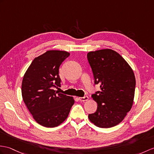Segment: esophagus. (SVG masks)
I'll return each mask as SVG.
<instances>
[{
	"label": "esophagus",
	"mask_w": 154,
	"mask_h": 154,
	"mask_svg": "<svg viewBox=\"0 0 154 154\" xmlns=\"http://www.w3.org/2000/svg\"><path fill=\"white\" fill-rule=\"evenodd\" d=\"M88 97L87 96H83V97H79V100L81 101V102L87 101V100H88Z\"/></svg>",
	"instance_id": "34e87169"
}]
</instances>
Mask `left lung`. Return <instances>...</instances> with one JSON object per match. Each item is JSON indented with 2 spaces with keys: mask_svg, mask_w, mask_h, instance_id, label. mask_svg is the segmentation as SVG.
<instances>
[{
  "mask_svg": "<svg viewBox=\"0 0 154 154\" xmlns=\"http://www.w3.org/2000/svg\"><path fill=\"white\" fill-rule=\"evenodd\" d=\"M87 59L94 84L100 88L92 94L98 108L88 114L89 119L100 128L116 126L133 106L136 86L133 71L119 54L111 49L88 52Z\"/></svg>",
  "mask_w": 154,
  "mask_h": 154,
  "instance_id": "left-lung-1",
  "label": "left lung"
}]
</instances>
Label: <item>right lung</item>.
Returning <instances> with one entry per match:
<instances>
[{
	"instance_id": "right-lung-1",
	"label": "right lung",
	"mask_w": 154,
	"mask_h": 154,
	"mask_svg": "<svg viewBox=\"0 0 154 154\" xmlns=\"http://www.w3.org/2000/svg\"><path fill=\"white\" fill-rule=\"evenodd\" d=\"M69 55L66 51H48L33 60L23 76V102L34 119L45 127L62 123L75 103L73 97L55 91L61 85L60 66Z\"/></svg>"
}]
</instances>
